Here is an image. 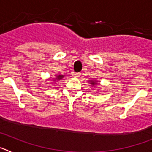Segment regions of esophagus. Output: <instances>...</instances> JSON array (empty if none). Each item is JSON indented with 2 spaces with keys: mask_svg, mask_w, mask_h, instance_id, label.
<instances>
[{
  "mask_svg": "<svg viewBox=\"0 0 152 152\" xmlns=\"http://www.w3.org/2000/svg\"><path fill=\"white\" fill-rule=\"evenodd\" d=\"M73 76L75 77H79L80 76V73H74Z\"/></svg>",
  "mask_w": 152,
  "mask_h": 152,
  "instance_id": "1",
  "label": "esophagus"
}]
</instances>
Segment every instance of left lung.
<instances>
[{
  "label": "left lung",
  "mask_w": 152,
  "mask_h": 152,
  "mask_svg": "<svg viewBox=\"0 0 152 152\" xmlns=\"http://www.w3.org/2000/svg\"><path fill=\"white\" fill-rule=\"evenodd\" d=\"M88 82H89L90 84H91V86H93L94 88L95 86L97 84V82H96V80H88Z\"/></svg>",
  "instance_id": "8db88e82"
}]
</instances>
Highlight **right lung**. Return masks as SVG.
I'll list each match as a JSON object with an SVG mask.
<instances>
[{
    "label": "right lung",
    "mask_w": 152,
    "mask_h": 152,
    "mask_svg": "<svg viewBox=\"0 0 152 152\" xmlns=\"http://www.w3.org/2000/svg\"><path fill=\"white\" fill-rule=\"evenodd\" d=\"M64 77V75H56V77L54 78V80H61Z\"/></svg>",
    "instance_id": "right-lung-1"
}]
</instances>
